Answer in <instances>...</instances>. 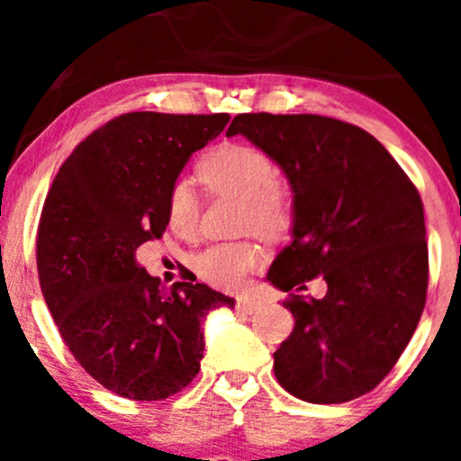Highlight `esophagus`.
I'll use <instances>...</instances> for the list:
<instances>
[{"label":"esophagus","instance_id":"obj_1","mask_svg":"<svg viewBox=\"0 0 461 461\" xmlns=\"http://www.w3.org/2000/svg\"><path fill=\"white\" fill-rule=\"evenodd\" d=\"M258 308H260V301L251 297H238L236 299V310L242 312V314H253Z\"/></svg>","mask_w":461,"mask_h":461}]
</instances>
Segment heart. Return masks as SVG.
<instances>
[{
    "label": "heart",
    "mask_w": 461,
    "mask_h": 461,
    "mask_svg": "<svg viewBox=\"0 0 461 461\" xmlns=\"http://www.w3.org/2000/svg\"><path fill=\"white\" fill-rule=\"evenodd\" d=\"M197 176L212 194L240 197V230L277 238L290 225V203L275 186V164L267 153L240 142H225L205 153ZM199 197L186 179H177L167 193L168 227L182 238H193L199 227ZM262 264L260 247L253 242L214 245L197 258V273L219 290H240Z\"/></svg>",
    "instance_id": "b5f03b06"
}]
</instances>
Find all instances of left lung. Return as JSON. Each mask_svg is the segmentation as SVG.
Returning a JSON list of instances; mask_svg holds the SVG:
<instances>
[{"instance_id":"8db88e82","label":"left lung","mask_w":461,"mask_h":461,"mask_svg":"<svg viewBox=\"0 0 461 461\" xmlns=\"http://www.w3.org/2000/svg\"><path fill=\"white\" fill-rule=\"evenodd\" d=\"M242 134L282 167L293 188V242L267 279L289 293L294 330L273 353L275 377L308 403L370 393L414 336L429 253L414 184L368 131L319 114H238ZM322 276L328 294L298 293Z\"/></svg>"}]
</instances>
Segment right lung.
Masks as SVG:
<instances>
[{
	"label": "right lung",
	"mask_w": 461,
	"mask_h": 461,
	"mask_svg": "<svg viewBox=\"0 0 461 461\" xmlns=\"http://www.w3.org/2000/svg\"><path fill=\"white\" fill-rule=\"evenodd\" d=\"M230 114L128 113L95 130L54 177L41 212L36 267L62 340L110 393L160 401L193 382L201 322L234 299L205 284L167 288L134 260L167 230V193Z\"/></svg>",
	"instance_id": "right-lung-1"
}]
</instances>
